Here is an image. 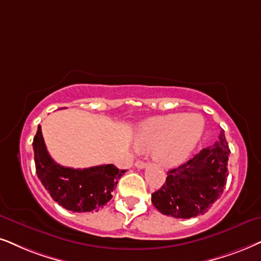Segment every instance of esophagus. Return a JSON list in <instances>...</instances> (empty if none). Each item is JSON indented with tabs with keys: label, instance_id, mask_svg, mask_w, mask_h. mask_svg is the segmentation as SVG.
I'll use <instances>...</instances> for the list:
<instances>
[{
	"label": "esophagus",
	"instance_id": "34e87169",
	"mask_svg": "<svg viewBox=\"0 0 261 261\" xmlns=\"http://www.w3.org/2000/svg\"><path fill=\"white\" fill-rule=\"evenodd\" d=\"M135 165H136L137 169H144V167L147 166V164L144 163V161H142V160H137L136 163H135Z\"/></svg>",
	"mask_w": 261,
	"mask_h": 261
}]
</instances>
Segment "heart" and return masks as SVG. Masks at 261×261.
<instances>
[{
	"instance_id": "obj_1",
	"label": "heart",
	"mask_w": 261,
	"mask_h": 261,
	"mask_svg": "<svg viewBox=\"0 0 261 261\" xmlns=\"http://www.w3.org/2000/svg\"><path fill=\"white\" fill-rule=\"evenodd\" d=\"M204 131L200 114L174 113L142 123L136 133V147L153 150V156L164 166H176L189 156Z\"/></svg>"
}]
</instances>
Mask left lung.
<instances>
[{
    "label": "left lung",
    "instance_id": "obj_1",
    "mask_svg": "<svg viewBox=\"0 0 261 261\" xmlns=\"http://www.w3.org/2000/svg\"><path fill=\"white\" fill-rule=\"evenodd\" d=\"M230 149L224 131L213 146L167 172L164 186L151 194L159 212L173 218H193L204 214L222 195L227 178Z\"/></svg>",
    "mask_w": 261,
    "mask_h": 261
}]
</instances>
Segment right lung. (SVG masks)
<instances>
[{"instance_id":"1","label":"right lung","mask_w":261,"mask_h":261,"mask_svg":"<svg viewBox=\"0 0 261 261\" xmlns=\"http://www.w3.org/2000/svg\"><path fill=\"white\" fill-rule=\"evenodd\" d=\"M36 173L45 190L64 208L72 212L98 211L112 199V191L126 172L114 165L71 169L55 163L49 155L41 126L34 138Z\"/></svg>"}]
</instances>
